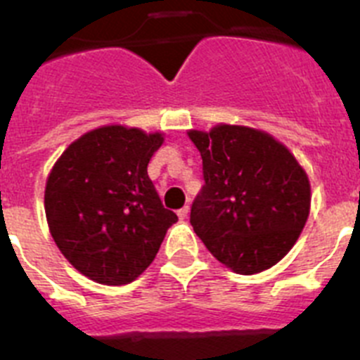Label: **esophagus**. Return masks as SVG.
<instances>
[{
	"instance_id": "esophagus-1",
	"label": "esophagus",
	"mask_w": 360,
	"mask_h": 360,
	"mask_svg": "<svg viewBox=\"0 0 360 360\" xmlns=\"http://www.w3.org/2000/svg\"><path fill=\"white\" fill-rule=\"evenodd\" d=\"M187 214H189V205H186V207H182L178 211V218L180 219H186Z\"/></svg>"
}]
</instances>
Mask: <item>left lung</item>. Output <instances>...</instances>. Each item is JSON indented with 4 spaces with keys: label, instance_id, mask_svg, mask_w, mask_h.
I'll list each match as a JSON object with an SVG mask.
<instances>
[{
    "label": "left lung",
    "instance_id": "obj_1",
    "mask_svg": "<svg viewBox=\"0 0 360 360\" xmlns=\"http://www.w3.org/2000/svg\"><path fill=\"white\" fill-rule=\"evenodd\" d=\"M203 162L191 225L209 252L232 272L257 274L294 247L310 214V182L272 135L218 124L187 131Z\"/></svg>",
    "mask_w": 360,
    "mask_h": 360
}]
</instances>
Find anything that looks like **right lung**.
Masks as SVG:
<instances>
[{
    "instance_id": "obj_1",
    "label": "right lung",
    "mask_w": 360,
    "mask_h": 360,
    "mask_svg": "<svg viewBox=\"0 0 360 360\" xmlns=\"http://www.w3.org/2000/svg\"><path fill=\"white\" fill-rule=\"evenodd\" d=\"M162 142L158 131L103 126L73 141L46 178L50 234L63 256L95 283L135 281L178 221L148 176Z\"/></svg>"
}]
</instances>
